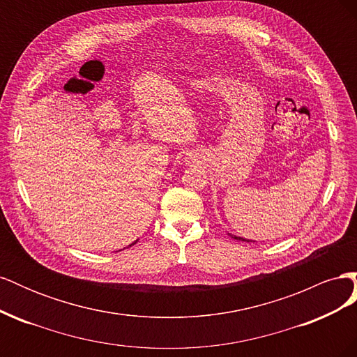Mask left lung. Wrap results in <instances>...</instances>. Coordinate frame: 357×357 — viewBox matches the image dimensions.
Here are the masks:
<instances>
[{
	"mask_svg": "<svg viewBox=\"0 0 357 357\" xmlns=\"http://www.w3.org/2000/svg\"><path fill=\"white\" fill-rule=\"evenodd\" d=\"M231 235V234H229ZM232 238H235V240H241V241H250V240H245V238H243V236H236V235H231Z\"/></svg>",
	"mask_w": 357,
	"mask_h": 357,
	"instance_id": "obj_1",
	"label": "left lung"
}]
</instances>
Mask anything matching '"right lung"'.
I'll use <instances>...</instances> for the list:
<instances>
[{
  "label": "right lung",
  "instance_id": "1",
  "mask_svg": "<svg viewBox=\"0 0 357 357\" xmlns=\"http://www.w3.org/2000/svg\"><path fill=\"white\" fill-rule=\"evenodd\" d=\"M135 243H137V241H134V243H132V244H131V245H134V244H135ZM131 245H129V247H131Z\"/></svg>",
  "mask_w": 357,
  "mask_h": 357
}]
</instances>
